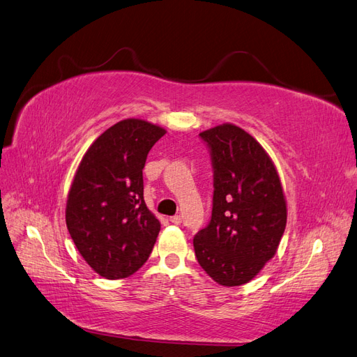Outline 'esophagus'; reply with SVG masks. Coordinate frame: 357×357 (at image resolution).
<instances>
[{
  "instance_id": "obj_1",
  "label": "esophagus",
  "mask_w": 357,
  "mask_h": 357,
  "mask_svg": "<svg viewBox=\"0 0 357 357\" xmlns=\"http://www.w3.org/2000/svg\"><path fill=\"white\" fill-rule=\"evenodd\" d=\"M170 221H172L173 224H181L182 218H181V215H173V217H170Z\"/></svg>"
}]
</instances>
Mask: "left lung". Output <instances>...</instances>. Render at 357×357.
<instances>
[{
    "mask_svg": "<svg viewBox=\"0 0 357 357\" xmlns=\"http://www.w3.org/2000/svg\"><path fill=\"white\" fill-rule=\"evenodd\" d=\"M213 169L212 215L192 239L200 266L226 287L251 281L282 238L287 206L272 160L247 131L222 124L199 135Z\"/></svg>",
    "mask_w": 357,
    "mask_h": 357,
    "instance_id": "left-lung-1",
    "label": "left lung"
}]
</instances>
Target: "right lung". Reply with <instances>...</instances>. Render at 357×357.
I'll return each instance as SVG.
<instances>
[{"label": "right lung", "mask_w": 357, "mask_h": 357, "mask_svg": "<svg viewBox=\"0 0 357 357\" xmlns=\"http://www.w3.org/2000/svg\"><path fill=\"white\" fill-rule=\"evenodd\" d=\"M166 130L124 119L98 136L68 191L66 222L80 256L101 277L127 278L154 248L160 221L144 200L148 152Z\"/></svg>", "instance_id": "obj_1"}]
</instances>
